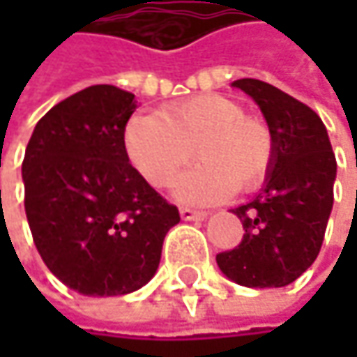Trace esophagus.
Here are the masks:
<instances>
[{
	"instance_id": "esophagus-1",
	"label": "esophagus",
	"mask_w": 357,
	"mask_h": 357,
	"mask_svg": "<svg viewBox=\"0 0 357 357\" xmlns=\"http://www.w3.org/2000/svg\"><path fill=\"white\" fill-rule=\"evenodd\" d=\"M179 215H181L183 221H202V219H206L204 211H196V208H190V206H181Z\"/></svg>"
}]
</instances>
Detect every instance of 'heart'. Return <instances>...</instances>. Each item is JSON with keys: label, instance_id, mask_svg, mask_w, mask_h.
Returning <instances> with one entry per match:
<instances>
[{"label": "heart", "instance_id": "heart-1", "mask_svg": "<svg viewBox=\"0 0 357 357\" xmlns=\"http://www.w3.org/2000/svg\"><path fill=\"white\" fill-rule=\"evenodd\" d=\"M123 149L134 169L159 190L178 181L196 149L202 165L178 185L179 200L196 204L225 200L236 185L242 192L256 188L275 157L271 128L223 95H198L132 117Z\"/></svg>", "mask_w": 357, "mask_h": 357}]
</instances>
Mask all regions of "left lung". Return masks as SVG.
Returning a JSON list of instances; mask_svg holds the SVG:
<instances>
[{
  "label": "left lung",
  "mask_w": 357,
  "mask_h": 357,
  "mask_svg": "<svg viewBox=\"0 0 357 357\" xmlns=\"http://www.w3.org/2000/svg\"><path fill=\"white\" fill-rule=\"evenodd\" d=\"M262 109L275 157L262 192L231 208L244 225L234 250L217 254L219 268L244 287L294 283L319 256L333 208L335 153L319 113L277 86L242 78L234 82Z\"/></svg>",
  "instance_id": "1"
}]
</instances>
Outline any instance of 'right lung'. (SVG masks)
<instances>
[{"instance_id": "obj_1", "label": "right lung", "mask_w": 357, "mask_h": 357, "mask_svg": "<svg viewBox=\"0 0 357 357\" xmlns=\"http://www.w3.org/2000/svg\"><path fill=\"white\" fill-rule=\"evenodd\" d=\"M132 93L89 86L35 126L22 179L33 242L47 268L82 296H123L157 273L165 234L179 223L132 165L123 130Z\"/></svg>"}]
</instances>
